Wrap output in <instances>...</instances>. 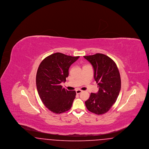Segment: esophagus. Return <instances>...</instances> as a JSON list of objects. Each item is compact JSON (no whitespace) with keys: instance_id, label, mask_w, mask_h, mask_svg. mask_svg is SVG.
Wrapping results in <instances>:
<instances>
[{"instance_id":"obj_1","label":"esophagus","mask_w":149,"mask_h":149,"mask_svg":"<svg viewBox=\"0 0 149 149\" xmlns=\"http://www.w3.org/2000/svg\"><path fill=\"white\" fill-rule=\"evenodd\" d=\"M82 92H83V91H81V90H77V91H76V93H77V94H79L80 93H81Z\"/></svg>"}]
</instances>
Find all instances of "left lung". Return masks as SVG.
<instances>
[{
    "instance_id": "left-lung-1",
    "label": "left lung",
    "mask_w": 149,
    "mask_h": 149,
    "mask_svg": "<svg viewBox=\"0 0 149 149\" xmlns=\"http://www.w3.org/2000/svg\"><path fill=\"white\" fill-rule=\"evenodd\" d=\"M84 57L92 65L94 78L99 88L98 93L91 94L85 106L94 113H106L114 104L120 92V72L113 60L106 55L96 54Z\"/></svg>"
}]
</instances>
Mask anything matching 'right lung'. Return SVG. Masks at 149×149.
<instances>
[{"instance_id": "add662e5", "label": "right lung", "mask_w": 149, "mask_h": 149, "mask_svg": "<svg viewBox=\"0 0 149 149\" xmlns=\"http://www.w3.org/2000/svg\"><path fill=\"white\" fill-rule=\"evenodd\" d=\"M79 56L73 57L56 52L44 58L36 74V86L43 104L51 112L61 113L71 108L76 92L63 88L69 69Z\"/></svg>"}]
</instances>
